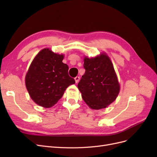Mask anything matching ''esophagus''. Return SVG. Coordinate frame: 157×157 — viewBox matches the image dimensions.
Listing matches in <instances>:
<instances>
[{
  "label": "esophagus",
  "mask_w": 157,
  "mask_h": 157,
  "mask_svg": "<svg viewBox=\"0 0 157 157\" xmlns=\"http://www.w3.org/2000/svg\"><path fill=\"white\" fill-rule=\"evenodd\" d=\"M75 82L76 83H78L79 82V80H80V77L77 76V77H76L75 78Z\"/></svg>",
  "instance_id": "1"
}]
</instances>
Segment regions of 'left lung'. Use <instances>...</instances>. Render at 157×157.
<instances>
[{
    "instance_id": "obj_1",
    "label": "left lung",
    "mask_w": 157,
    "mask_h": 157,
    "mask_svg": "<svg viewBox=\"0 0 157 157\" xmlns=\"http://www.w3.org/2000/svg\"><path fill=\"white\" fill-rule=\"evenodd\" d=\"M85 73L78 84L82 98L92 109L107 107L115 100L120 84L109 57L101 53L95 58H84Z\"/></svg>"
}]
</instances>
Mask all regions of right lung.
Segmentation results:
<instances>
[{
	"label": "right lung",
	"instance_id": "obj_1",
	"mask_svg": "<svg viewBox=\"0 0 157 157\" xmlns=\"http://www.w3.org/2000/svg\"><path fill=\"white\" fill-rule=\"evenodd\" d=\"M64 56L44 48L33 60L25 76V86L31 98L45 108L54 105L65 89L75 83L68 74L69 67L62 61Z\"/></svg>",
	"mask_w": 157,
	"mask_h": 157
}]
</instances>
